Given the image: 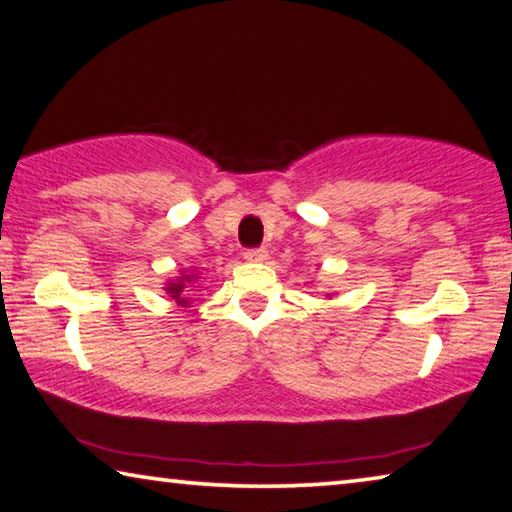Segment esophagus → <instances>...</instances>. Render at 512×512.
<instances>
[{
	"mask_svg": "<svg viewBox=\"0 0 512 512\" xmlns=\"http://www.w3.org/2000/svg\"><path fill=\"white\" fill-rule=\"evenodd\" d=\"M265 258H267L265 249H247L245 251V261H249V263H263Z\"/></svg>",
	"mask_w": 512,
	"mask_h": 512,
	"instance_id": "obj_1",
	"label": "esophagus"
}]
</instances>
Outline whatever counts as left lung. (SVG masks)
I'll list each match as a JSON object with an SVG mask.
<instances>
[{
  "mask_svg": "<svg viewBox=\"0 0 512 512\" xmlns=\"http://www.w3.org/2000/svg\"><path fill=\"white\" fill-rule=\"evenodd\" d=\"M326 299H333V294H326Z\"/></svg>",
  "mask_w": 512,
  "mask_h": 512,
  "instance_id": "obj_1",
  "label": "left lung"
}]
</instances>
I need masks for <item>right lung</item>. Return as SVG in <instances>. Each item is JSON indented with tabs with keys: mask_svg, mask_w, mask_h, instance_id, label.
I'll use <instances>...</instances> for the list:
<instances>
[{
	"mask_svg": "<svg viewBox=\"0 0 512 512\" xmlns=\"http://www.w3.org/2000/svg\"><path fill=\"white\" fill-rule=\"evenodd\" d=\"M197 279H200V272L197 270H182L179 276H173V279H168L164 283V292L177 303V306L191 308V297H188L186 292L193 288Z\"/></svg>",
	"mask_w": 512,
	"mask_h": 512,
	"instance_id": "obj_1",
	"label": "right lung"
}]
</instances>
